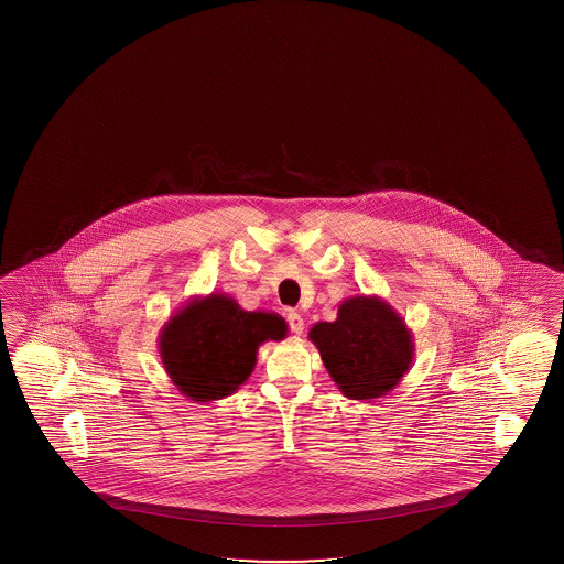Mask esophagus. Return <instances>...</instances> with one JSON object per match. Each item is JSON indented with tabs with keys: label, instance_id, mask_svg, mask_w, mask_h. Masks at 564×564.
Instances as JSON below:
<instances>
[{
	"label": "esophagus",
	"instance_id": "34e87169",
	"mask_svg": "<svg viewBox=\"0 0 564 564\" xmlns=\"http://www.w3.org/2000/svg\"><path fill=\"white\" fill-rule=\"evenodd\" d=\"M286 322H289L291 332L296 333V335H301V333L304 332V319H302V316L299 314V312L289 310V312H286Z\"/></svg>",
	"mask_w": 564,
	"mask_h": 564
}]
</instances>
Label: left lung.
<instances>
[{"label":"left lung","mask_w":564,"mask_h":564,"mask_svg":"<svg viewBox=\"0 0 564 564\" xmlns=\"http://www.w3.org/2000/svg\"><path fill=\"white\" fill-rule=\"evenodd\" d=\"M340 393L370 401L393 391L414 358V339L401 314L381 296L356 294L340 302L335 322L308 333Z\"/></svg>","instance_id":"left-lung-1"}]
</instances>
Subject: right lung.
<instances>
[{"mask_svg": "<svg viewBox=\"0 0 564 564\" xmlns=\"http://www.w3.org/2000/svg\"><path fill=\"white\" fill-rule=\"evenodd\" d=\"M275 312H247L224 293L196 296L163 325L158 348L173 386L194 402L235 393L254 371L258 348L285 339Z\"/></svg>", "mask_w": 564, "mask_h": 564, "instance_id": "obj_1", "label": "right lung"}]
</instances>
